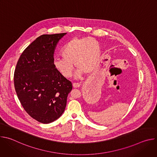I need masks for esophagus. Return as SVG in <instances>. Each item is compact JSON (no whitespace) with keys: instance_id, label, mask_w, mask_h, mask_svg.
I'll return each mask as SVG.
<instances>
[{"instance_id":"34e87169","label":"esophagus","mask_w":157,"mask_h":157,"mask_svg":"<svg viewBox=\"0 0 157 157\" xmlns=\"http://www.w3.org/2000/svg\"><path fill=\"white\" fill-rule=\"evenodd\" d=\"M73 87H75V88H77V87H80V86H81V84H80L79 83L74 82V83L73 84Z\"/></svg>"}]
</instances>
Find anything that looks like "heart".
Returning <instances> with one entry per match:
<instances>
[{"label":"heart","instance_id":"obj_1","mask_svg":"<svg viewBox=\"0 0 157 157\" xmlns=\"http://www.w3.org/2000/svg\"><path fill=\"white\" fill-rule=\"evenodd\" d=\"M63 58L53 61L55 68L64 77L71 78L74 65L78 68L75 77L81 78L85 73L94 70L98 66L101 47L98 41L92 38H73L63 47Z\"/></svg>","mask_w":157,"mask_h":157}]
</instances>
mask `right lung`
I'll return each mask as SVG.
<instances>
[{
	"instance_id": "obj_1",
	"label": "right lung",
	"mask_w": 157,
	"mask_h": 157,
	"mask_svg": "<svg viewBox=\"0 0 157 157\" xmlns=\"http://www.w3.org/2000/svg\"><path fill=\"white\" fill-rule=\"evenodd\" d=\"M66 33L42 35L20 55L14 72V86L25 110L43 124L58 119L64 111L72 83L53 66L59 40Z\"/></svg>"
}]
</instances>
